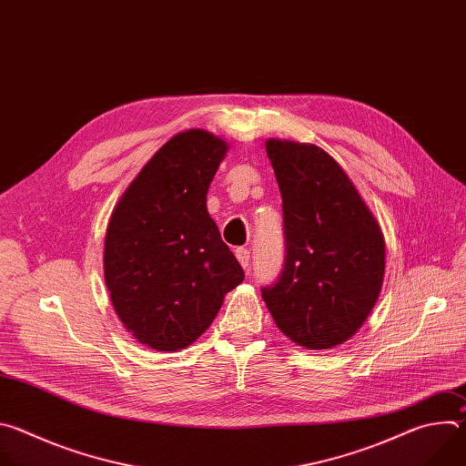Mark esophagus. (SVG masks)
<instances>
[{
	"mask_svg": "<svg viewBox=\"0 0 466 466\" xmlns=\"http://www.w3.org/2000/svg\"><path fill=\"white\" fill-rule=\"evenodd\" d=\"M234 254H236L238 261L241 263V268L248 271V265H250V261H248V259H250V252H248V248H245V247H238V248L234 250Z\"/></svg>",
	"mask_w": 466,
	"mask_h": 466,
	"instance_id": "esophagus-1",
	"label": "esophagus"
}]
</instances>
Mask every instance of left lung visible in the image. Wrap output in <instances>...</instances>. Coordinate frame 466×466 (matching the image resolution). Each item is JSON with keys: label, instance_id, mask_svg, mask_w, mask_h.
I'll return each instance as SVG.
<instances>
[{"label": "left lung", "instance_id": "1", "mask_svg": "<svg viewBox=\"0 0 466 466\" xmlns=\"http://www.w3.org/2000/svg\"><path fill=\"white\" fill-rule=\"evenodd\" d=\"M265 149L282 193L286 259L261 297L291 341L331 349L356 334L378 300L383 234L326 151L288 140H268Z\"/></svg>", "mask_w": 466, "mask_h": 466}]
</instances>
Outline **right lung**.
<instances>
[{
	"instance_id": "right-lung-1",
	"label": "right lung",
	"mask_w": 466,
	"mask_h": 466,
	"mask_svg": "<svg viewBox=\"0 0 466 466\" xmlns=\"http://www.w3.org/2000/svg\"><path fill=\"white\" fill-rule=\"evenodd\" d=\"M227 149L203 128L180 132L144 166L110 216L105 284L125 328L149 349L191 345L245 279L207 210Z\"/></svg>"
}]
</instances>
